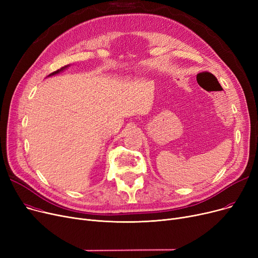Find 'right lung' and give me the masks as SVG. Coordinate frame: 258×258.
<instances>
[{
  "label": "right lung",
  "instance_id": "obj_1",
  "mask_svg": "<svg viewBox=\"0 0 258 258\" xmlns=\"http://www.w3.org/2000/svg\"><path fill=\"white\" fill-rule=\"evenodd\" d=\"M69 66H70V64H67V66H64V67H62V68H60V69H58V70H57V71H55V72H53V73H51V74H49V75H48V76H47V77H49V76H52V75H55V74H58V73H59V72H61V71H62V70H63V69H66V68H67V67H69Z\"/></svg>",
  "mask_w": 258,
  "mask_h": 258
}]
</instances>
